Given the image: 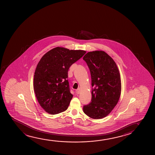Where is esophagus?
<instances>
[{
    "label": "esophagus",
    "instance_id": "obj_1",
    "mask_svg": "<svg viewBox=\"0 0 155 155\" xmlns=\"http://www.w3.org/2000/svg\"><path fill=\"white\" fill-rule=\"evenodd\" d=\"M80 91H81V89L80 88H78V89L76 90V93L77 94H79L80 93Z\"/></svg>",
    "mask_w": 155,
    "mask_h": 155
}]
</instances>
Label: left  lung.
I'll use <instances>...</instances> for the list:
<instances>
[{"label": "left lung", "mask_w": 155, "mask_h": 155, "mask_svg": "<svg viewBox=\"0 0 155 155\" xmlns=\"http://www.w3.org/2000/svg\"><path fill=\"white\" fill-rule=\"evenodd\" d=\"M91 74V102L83 110L94 119L106 117L117 105L121 95V81L117 64L103 51L89 52L83 57Z\"/></svg>", "instance_id": "8db88e82"}]
</instances>
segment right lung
Listing matches in <instances>:
<instances>
[{"mask_svg":"<svg viewBox=\"0 0 155 155\" xmlns=\"http://www.w3.org/2000/svg\"><path fill=\"white\" fill-rule=\"evenodd\" d=\"M86 52L58 47L41 58L35 71L33 85L36 98L47 113L57 114L68 108L73 97L67 79L68 70Z\"/></svg>","mask_w":155,"mask_h":155,"instance_id":"add662e5","label":"right lung"}]
</instances>
